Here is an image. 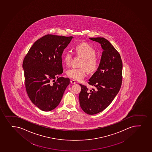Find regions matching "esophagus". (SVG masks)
Returning a JSON list of instances; mask_svg holds the SVG:
<instances>
[{
    "instance_id": "34e87169",
    "label": "esophagus",
    "mask_w": 152,
    "mask_h": 152,
    "mask_svg": "<svg viewBox=\"0 0 152 152\" xmlns=\"http://www.w3.org/2000/svg\"><path fill=\"white\" fill-rule=\"evenodd\" d=\"M70 82L72 84H75L76 83V82L74 80H71Z\"/></svg>"
}]
</instances>
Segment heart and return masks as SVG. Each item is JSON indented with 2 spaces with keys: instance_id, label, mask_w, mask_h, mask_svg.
<instances>
[{
  "instance_id": "b5f03b06",
  "label": "heart",
  "mask_w": 152,
  "mask_h": 152,
  "mask_svg": "<svg viewBox=\"0 0 152 152\" xmlns=\"http://www.w3.org/2000/svg\"><path fill=\"white\" fill-rule=\"evenodd\" d=\"M75 51L77 55L83 58L80 65L82 67L69 69L66 74L71 78L81 81L86 76L87 70L90 73H93L98 69L99 59L96 56L95 49L87 43L84 42L77 45L75 48ZM72 59V54L69 51L66 52L63 56L64 64L67 66H70Z\"/></svg>"
}]
</instances>
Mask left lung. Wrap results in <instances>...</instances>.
Here are the masks:
<instances>
[{
  "instance_id": "8db88e82",
  "label": "left lung",
  "mask_w": 152,
  "mask_h": 152,
  "mask_svg": "<svg viewBox=\"0 0 152 152\" xmlns=\"http://www.w3.org/2000/svg\"><path fill=\"white\" fill-rule=\"evenodd\" d=\"M89 39L99 42L103 52L98 69L88 82L95 89L89 90L80 84L79 99L82 110L93 115L104 110L118 93L122 83L123 62L119 53L108 40L100 37Z\"/></svg>"
}]
</instances>
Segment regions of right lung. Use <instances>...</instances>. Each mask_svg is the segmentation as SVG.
Returning <instances> with one entry per match:
<instances>
[{
	"mask_svg": "<svg viewBox=\"0 0 152 152\" xmlns=\"http://www.w3.org/2000/svg\"><path fill=\"white\" fill-rule=\"evenodd\" d=\"M72 38L45 35L34 42L24 58L26 92L31 102L42 111L55 109L70 84L69 78L59 76L63 73L62 53Z\"/></svg>",
	"mask_w": 152,
	"mask_h": 152,
	"instance_id": "add662e5",
	"label": "right lung"
}]
</instances>
